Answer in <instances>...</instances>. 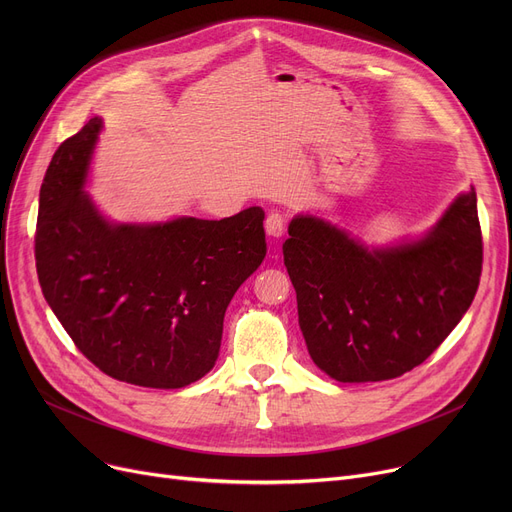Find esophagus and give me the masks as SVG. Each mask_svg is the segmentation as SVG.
<instances>
[{"label": "esophagus", "mask_w": 512, "mask_h": 512, "mask_svg": "<svg viewBox=\"0 0 512 512\" xmlns=\"http://www.w3.org/2000/svg\"><path fill=\"white\" fill-rule=\"evenodd\" d=\"M284 228H286V220H284L282 213L272 211V213L265 218V232H267V236L280 238V236L284 234Z\"/></svg>", "instance_id": "1"}]
</instances>
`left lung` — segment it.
<instances>
[{"label":"left lung","mask_w":512,"mask_h":512,"mask_svg":"<svg viewBox=\"0 0 512 512\" xmlns=\"http://www.w3.org/2000/svg\"><path fill=\"white\" fill-rule=\"evenodd\" d=\"M284 265L313 363L342 384L392 380L421 365L456 328L479 286L475 188L459 193L415 238L365 245L348 230L299 213Z\"/></svg>","instance_id":"obj_1"}]
</instances>
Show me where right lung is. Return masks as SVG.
I'll use <instances>...</instances> for the list:
<instances>
[{
	"label": "right lung",
	"mask_w": 512,
	"mask_h": 512,
	"mask_svg": "<svg viewBox=\"0 0 512 512\" xmlns=\"http://www.w3.org/2000/svg\"><path fill=\"white\" fill-rule=\"evenodd\" d=\"M103 120L53 155L35 236L43 297L68 336L112 378L174 390L218 361L224 313L265 259V211L166 222L105 218L87 193Z\"/></svg>",
	"instance_id": "add662e5"
}]
</instances>
